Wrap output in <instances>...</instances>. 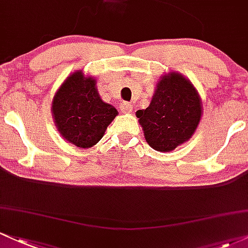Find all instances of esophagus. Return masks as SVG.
<instances>
[{
    "mask_svg": "<svg viewBox=\"0 0 248 248\" xmlns=\"http://www.w3.org/2000/svg\"><path fill=\"white\" fill-rule=\"evenodd\" d=\"M120 110H121L122 113H124V114L132 113L133 105H132V103H129V102H122L121 106H120Z\"/></svg>",
    "mask_w": 248,
    "mask_h": 248,
    "instance_id": "34e87169",
    "label": "esophagus"
}]
</instances>
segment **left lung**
Here are the masks:
<instances>
[{"label":"left lung","instance_id":"obj_1","mask_svg":"<svg viewBox=\"0 0 248 248\" xmlns=\"http://www.w3.org/2000/svg\"><path fill=\"white\" fill-rule=\"evenodd\" d=\"M201 116L200 94L188 78L176 72L160 76L149 106L137 111L147 143L165 153L190 140Z\"/></svg>","mask_w":248,"mask_h":248}]
</instances>
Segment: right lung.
<instances>
[{
  "label": "right lung",
  "instance_id": "add662e5",
  "mask_svg": "<svg viewBox=\"0 0 248 248\" xmlns=\"http://www.w3.org/2000/svg\"><path fill=\"white\" fill-rule=\"evenodd\" d=\"M51 114L62 138L86 149L101 140L119 113L100 97L93 76L76 70L67 76L56 91L51 102Z\"/></svg>",
  "mask_w": 248,
  "mask_h": 248
}]
</instances>
